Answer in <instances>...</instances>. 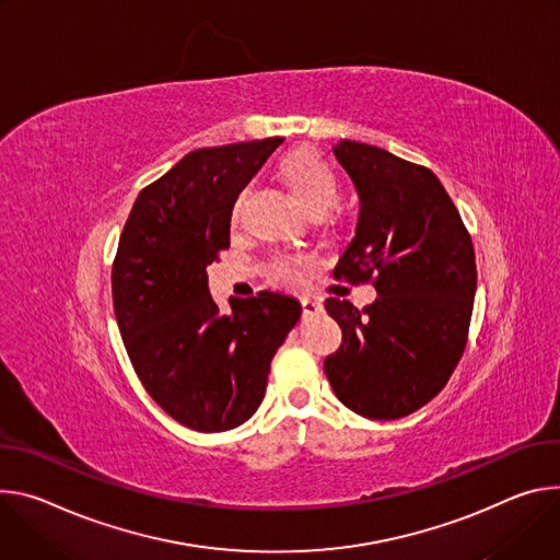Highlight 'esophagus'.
Segmentation results:
<instances>
[{
    "mask_svg": "<svg viewBox=\"0 0 560 560\" xmlns=\"http://www.w3.org/2000/svg\"><path fill=\"white\" fill-rule=\"evenodd\" d=\"M300 304H302V314H304V316H318V314H323V302H320V300L302 298Z\"/></svg>",
    "mask_w": 560,
    "mask_h": 560,
    "instance_id": "esophagus-1",
    "label": "esophagus"
}]
</instances>
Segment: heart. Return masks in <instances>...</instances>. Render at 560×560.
<instances>
[{"mask_svg": "<svg viewBox=\"0 0 560 560\" xmlns=\"http://www.w3.org/2000/svg\"><path fill=\"white\" fill-rule=\"evenodd\" d=\"M280 175L291 194L308 213H325L338 198V177L331 166L312 149H295L289 151L280 160ZM240 198L235 202L237 211ZM306 260L300 256H276L269 267L267 276L273 284L280 287H295L302 280Z\"/></svg>", "mask_w": 560, "mask_h": 560, "instance_id": "heart-1", "label": "heart"}]
</instances>
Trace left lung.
<instances>
[{
	"mask_svg": "<svg viewBox=\"0 0 560 560\" xmlns=\"http://www.w3.org/2000/svg\"><path fill=\"white\" fill-rule=\"evenodd\" d=\"M334 155L360 200L355 233L334 276L374 280L362 312L329 298L342 329L325 360L338 400L351 411L396 420L427 405L458 364L476 295L471 237L441 179L381 147L340 140Z\"/></svg>",
	"mask_w": 560,
	"mask_h": 560,
	"instance_id": "obj_1",
	"label": "left lung"
}]
</instances>
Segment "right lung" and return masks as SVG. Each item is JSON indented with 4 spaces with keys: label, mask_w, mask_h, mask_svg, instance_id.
Masks as SVG:
<instances>
[{
    "label": "right lung",
    "mask_w": 560,
    "mask_h": 560,
    "mask_svg": "<svg viewBox=\"0 0 560 560\" xmlns=\"http://www.w3.org/2000/svg\"><path fill=\"white\" fill-rule=\"evenodd\" d=\"M282 138L186 153L140 191L113 262L117 327L151 398L184 427L215 433L256 413L278 347L302 306L278 291L231 298L207 267L229 246L231 211Z\"/></svg>",
    "instance_id": "add662e5"
}]
</instances>
